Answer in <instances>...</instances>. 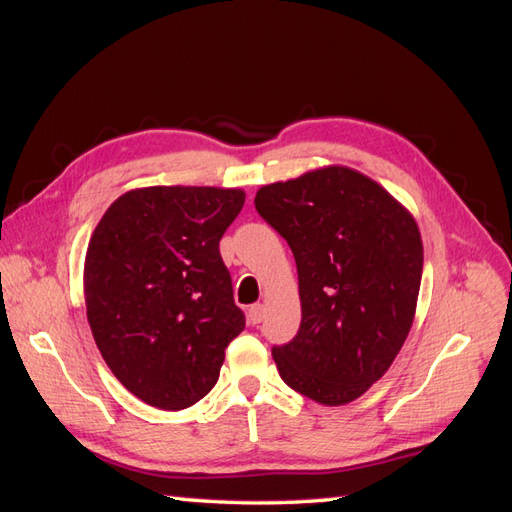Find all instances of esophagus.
I'll list each match as a JSON object with an SVG mask.
<instances>
[{
	"mask_svg": "<svg viewBox=\"0 0 512 512\" xmlns=\"http://www.w3.org/2000/svg\"><path fill=\"white\" fill-rule=\"evenodd\" d=\"M264 314H266V308L262 306V303H255V306L248 308V321L253 323V325L262 323L264 321Z\"/></svg>",
	"mask_w": 512,
	"mask_h": 512,
	"instance_id": "34e87169",
	"label": "esophagus"
}]
</instances>
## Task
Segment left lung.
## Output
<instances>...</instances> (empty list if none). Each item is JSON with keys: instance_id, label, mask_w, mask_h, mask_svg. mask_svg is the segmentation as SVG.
<instances>
[{"instance_id": "left-lung-1", "label": "left lung", "mask_w": 512, "mask_h": 512, "mask_svg": "<svg viewBox=\"0 0 512 512\" xmlns=\"http://www.w3.org/2000/svg\"><path fill=\"white\" fill-rule=\"evenodd\" d=\"M255 209L286 239L299 273L301 325L273 347L279 376L321 405L356 400L411 330L424 259L416 220L347 167L268 184Z\"/></svg>"}]
</instances>
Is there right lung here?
I'll return each mask as SVG.
<instances>
[{
	"label": "right lung",
	"mask_w": 512,
	"mask_h": 512,
	"mask_svg": "<svg viewBox=\"0 0 512 512\" xmlns=\"http://www.w3.org/2000/svg\"><path fill=\"white\" fill-rule=\"evenodd\" d=\"M239 189L147 187L121 195L85 253V306L112 374L151 407L178 411L220 378L244 330L220 239L244 206Z\"/></svg>",
	"instance_id": "1"
}]
</instances>
